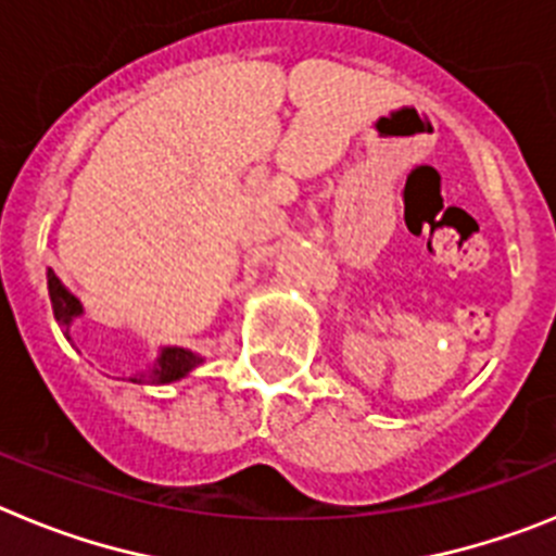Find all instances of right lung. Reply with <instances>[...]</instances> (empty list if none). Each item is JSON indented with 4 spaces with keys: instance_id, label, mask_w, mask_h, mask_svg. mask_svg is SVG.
Instances as JSON below:
<instances>
[{
    "instance_id": "right-lung-1",
    "label": "right lung",
    "mask_w": 556,
    "mask_h": 556,
    "mask_svg": "<svg viewBox=\"0 0 556 556\" xmlns=\"http://www.w3.org/2000/svg\"><path fill=\"white\" fill-rule=\"evenodd\" d=\"M47 287L58 326H61L63 337L72 342V326H75L77 317L86 314V308H83V303L77 301L75 294L63 287V281L52 273V269H47ZM203 362L205 358L200 356V353L189 351V348L166 345L159 351V358L152 362L150 370L136 372V376H130L127 381H132V384H172V381H180V378L189 376V372L194 370V367L203 365Z\"/></svg>"
}]
</instances>
